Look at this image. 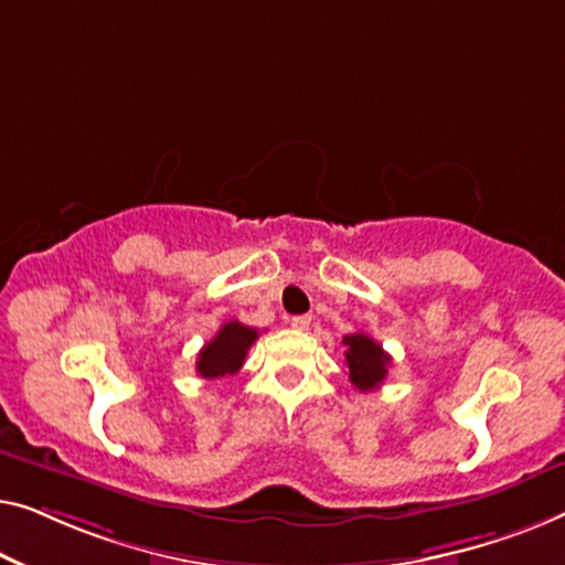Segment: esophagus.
<instances>
[{
	"instance_id": "34e87169",
	"label": "esophagus",
	"mask_w": 565,
	"mask_h": 565,
	"mask_svg": "<svg viewBox=\"0 0 565 565\" xmlns=\"http://www.w3.org/2000/svg\"><path fill=\"white\" fill-rule=\"evenodd\" d=\"M312 324V315H297L291 317V328L294 330H307Z\"/></svg>"
}]
</instances>
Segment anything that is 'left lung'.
I'll return each instance as SVG.
<instances>
[{
    "mask_svg": "<svg viewBox=\"0 0 565 565\" xmlns=\"http://www.w3.org/2000/svg\"><path fill=\"white\" fill-rule=\"evenodd\" d=\"M343 345L348 348V379H351V384L359 388V392H373V388L384 384L392 359H388V353L376 343V340L365 335V332H355V335L343 338Z\"/></svg>",
    "mask_w": 565,
    "mask_h": 565,
    "instance_id": "left-lung-1",
    "label": "left lung"
}]
</instances>
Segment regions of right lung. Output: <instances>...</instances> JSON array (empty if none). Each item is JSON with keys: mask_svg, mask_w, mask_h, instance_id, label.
I'll list each match as a JSON object with an SVG mask.
<instances>
[{"mask_svg": "<svg viewBox=\"0 0 565 565\" xmlns=\"http://www.w3.org/2000/svg\"><path fill=\"white\" fill-rule=\"evenodd\" d=\"M258 330L248 328V324L230 320L222 324L210 343H206L200 351V359H196V373L202 379H222L233 376V373L241 371L245 363V355H248L250 345L256 343Z\"/></svg>", "mask_w": 565, "mask_h": 565, "instance_id": "add662e5", "label": "right lung"}]
</instances>
